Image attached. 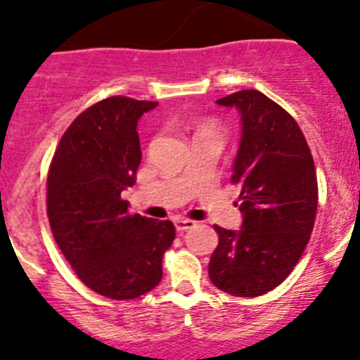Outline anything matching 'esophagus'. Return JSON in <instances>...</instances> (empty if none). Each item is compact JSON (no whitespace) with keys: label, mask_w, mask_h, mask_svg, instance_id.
<instances>
[{"label":"esophagus","mask_w":360,"mask_h":360,"mask_svg":"<svg viewBox=\"0 0 360 360\" xmlns=\"http://www.w3.org/2000/svg\"><path fill=\"white\" fill-rule=\"evenodd\" d=\"M174 226H176V229L179 231V233H184V231L195 227V221L188 220V218H176V220H174Z\"/></svg>","instance_id":"esophagus-1"}]
</instances>
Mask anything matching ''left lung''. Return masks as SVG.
Returning <instances> with one entry per match:
<instances>
[{
    "label": "left lung",
    "instance_id": "obj_1",
    "mask_svg": "<svg viewBox=\"0 0 360 360\" xmlns=\"http://www.w3.org/2000/svg\"><path fill=\"white\" fill-rule=\"evenodd\" d=\"M241 115L233 167L240 184V231L214 226L218 245L210 278L234 297H259L277 288L300 259L314 227L318 183L314 161L297 120L257 90L217 101Z\"/></svg>",
    "mask_w": 360,
    "mask_h": 360
}]
</instances>
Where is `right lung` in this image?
<instances>
[{"label": "right lung", "mask_w": 360, "mask_h": 360, "mask_svg": "<svg viewBox=\"0 0 360 360\" xmlns=\"http://www.w3.org/2000/svg\"><path fill=\"white\" fill-rule=\"evenodd\" d=\"M153 101L113 96L79 113L63 133L48 174V217L56 245L85 286L131 300L161 281L176 229L170 220L129 214L120 199L142 161L140 117Z\"/></svg>", "instance_id": "right-lung-1"}]
</instances>
